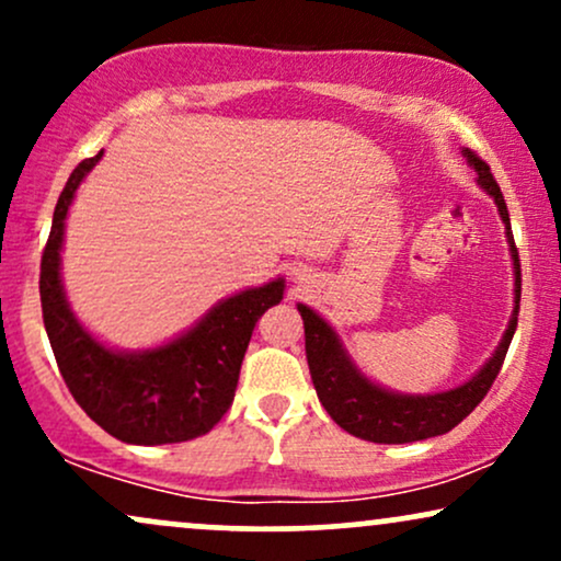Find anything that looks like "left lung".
<instances>
[{"instance_id":"1","label":"left lung","mask_w":561,"mask_h":561,"mask_svg":"<svg viewBox=\"0 0 561 561\" xmlns=\"http://www.w3.org/2000/svg\"><path fill=\"white\" fill-rule=\"evenodd\" d=\"M465 152L467 163L478 171V184L488 195L493 197L495 208H499L501 221L506 229L508 253H512L514 268V311L508 319L504 337L493 356L474 371L467 382L456 385V388L443 392H424V396H411V392L388 390L375 382L353 364L351 353L345 351L343 340L334 332L330 321L319 317L313 308L298 302V311L302 317V330H306V358L308 369H311L313 388L327 414L332 416L345 433L362 437L369 443H414L427 440V437L446 435L454 430L465 416L474 411L485 392L491 390L495 375H499L501 364H504L508 343H512L514 330H517V313H519V289H523V274H519V255L514 248L512 224H508V210L501 195L499 184H495L491 169L485 160H480L472 150Z\"/></svg>"}]
</instances>
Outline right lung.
<instances>
[{
    "label": "right lung",
    "instance_id": "right-lung-1",
    "mask_svg": "<svg viewBox=\"0 0 561 561\" xmlns=\"http://www.w3.org/2000/svg\"><path fill=\"white\" fill-rule=\"evenodd\" d=\"M100 156L81 160L55 205L42 255V313L49 345L70 396L89 420L131 446L184 443L216 427L234 401L250 334L285 295V279L248 287L218 300L203 319L169 343L121 351L96 340L70 308L62 287V240L68 210Z\"/></svg>",
    "mask_w": 561,
    "mask_h": 561
}]
</instances>
